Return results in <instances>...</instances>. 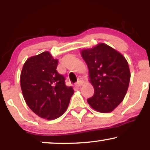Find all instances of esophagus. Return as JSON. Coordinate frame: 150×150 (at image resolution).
<instances>
[{
    "mask_svg": "<svg viewBox=\"0 0 150 150\" xmlns=\"http://www.w3.org/2000/svg\"><path fill=\"white\" fill-rule=\"evenodd\" d=\"M82 84H83V81L80 80H78V82H77L76 83V86H77V87H80V86L82 85Z\"/></svg>",
    "mask_w": 150,
    "mask_h": 150,
    "instance_id": "obj_1",
    "label": "esophagus"
}]
</instances>
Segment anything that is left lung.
Listing matches in <instances>:
<instances>
[{
    "mask_svg": "<svg viewBox=\"0 0 150 150\" xmlns=\"http://www.w3.org/2000/svg\"><path fill=\"white\" fill-rule=\"evenodd\" d=\"M87 63L94 95L87 99L91 107L101 113L111 112L124 99L130 73L126 59L105 44L81 51Z\"/></svg>",
    "mask_w": 150,
    "mask_h": 150,
    "instance_id": "8db88e82",
    "label": "left lung"
}]
</instances>
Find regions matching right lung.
<instances>
[{"mask_svg": "<svg viewBox=\"0 0 150 150\" xmlns=\"http://www.w3.org/2000/svg\"><path fill=\"white\" fill-rule=\"evenodd\" d=\"M58 60L48 51L26 61L20 75V85L27 106L41 118L53 120L63 115L74 91L65 85L58 73Z\"/></svg>", "mask_w": 150, "mask_h": 150, "instance_id": "obj_1", "label": "right lung"}]
</instances>
